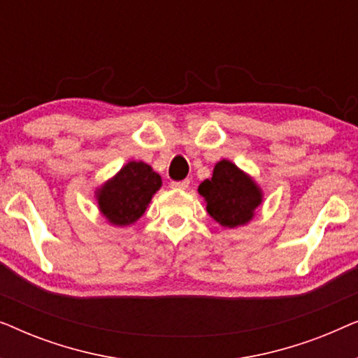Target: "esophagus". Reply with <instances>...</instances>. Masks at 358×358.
Masks as SVG:
<instances>
[{"mask_svg": "<svg viewBox=\"0 0 358 358\" xmlns=\"http://www.w3.org/2000/svg\"><path fill=\"white\" fill-rule=\"evenodd\" d=\"M189 184H190L189 179H184V180H173V182H171V187H173V189H179V190H184V189L189 187Z\"/></svg>", "mask_w": 358, "mask_h": 358, "instance_id": "34e87169", "label": "esophagus"}]
</instances>
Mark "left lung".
Returning <instances> with one entry per match:
<instances>
[{"label":"left lung","instance_id":"left-lung-1","mask_svg":"<svg viewBox=\"0 0 358 358\" xmlns=\"http://www.w3.org/2000/svg\"><path fill=\"white\" fill-rule=\"evenodd\" d=\"M199 194L207 200L210 217L228 228L248 223L262 200L257 185L227 159L215 166L212 179L199 185Z\"/></svg>","mask_w":358,"mask_h":358}]
</instances>
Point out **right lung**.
Wrapping results in <instances>:
<instances>
[{"instance_id": "1", "label": "right lung", "mask_w": 358, "mask_h": 358, "mask_svg": "<svg viewBox=\"0 0 358 358\" xmlns=\"http://www.w3.org/2000/svg\"><path fill=\"white\" fill-rule=\"evenodd\" d=\"M159 187V174L143 161H130L99 190V208L110 223L125 227L145 213L146 205Z\"/></svg>"}]
</instances>
